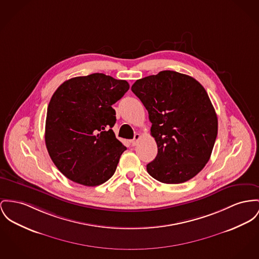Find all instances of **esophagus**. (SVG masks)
<instances>
[{"label":"esophagus","mask_w":259,"mask_h":259,"mask_svg":"<svg viewBox=\"0 0 259 259\" xmlns=\"http://www.w3.org/2000/svg\"><path fill=\"white\" fill-rule=\"evenodd\" d=\"M139 138H140V135H139V134H136L134 139H132V140H131V143H132V145H133V146H136V145L138 144Z\"/></svg>","instance_id":"1"}]
</instances>
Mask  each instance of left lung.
I'll list each match as a JSON object with an SVG mask.
<instances>
[{
  "instance_id": "left-lung-1",
  "label": "left lung",
  "mask_w": 259,
  "mask_h": 259,
  "mask_svg": "<svg viewBox=\"0 0 259 259\" xmlns=\"http://www.w3.org/2000/svg\"><path fill=\"white\" fill-rule=\"evenodd\" d=\"M148 111L158 153L148 174L164 184H182L200 172L210 159L218 120L206 90L190 75L163 70L132 87Z\"/></svg>"
}]
</instances>
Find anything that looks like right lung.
<instances>
[{
    "instance_id": "obj_1",
    "label": "right lung",
    "mask_w": 259,
    "mask_h": 259,
    "mask_svg": "<svg viewBox=\"0 0 259 259\" xmlns=\"http://www.w3.org/2000/svg\"><path fill=\"white\" fill-rule=\"evenodd\" d=\"M125 80L104 73L70 78L48 105L45 142L54 164L70 181L87 187L107 182L126 147L112 130V105L128 90Z\"/></svg>"
}]
</instances>
